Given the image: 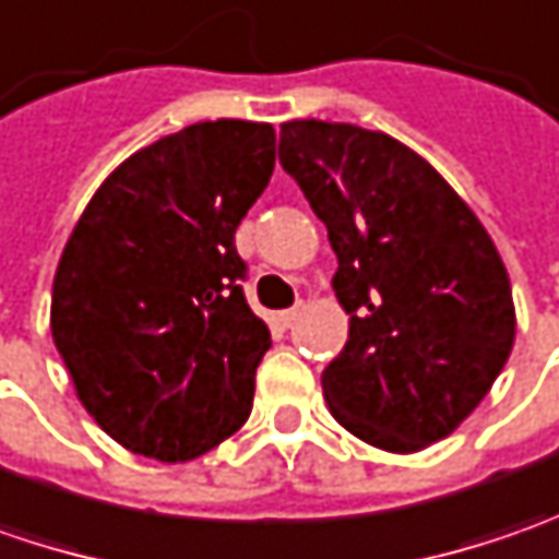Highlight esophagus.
<instances>
[{"instance_id": "1", "label": "esophagus", "mask_w": 559, "mask_h": 559, "mask_svg": "<svg viewBox=\"0 0 559 559\" xmlns=\"http://www.w3.org/2000/svg\"><path fill=\"white\" fill-rule=\"evenodd\" d=\"M297 319H300V306H297V309H281V312H275V316H272V322H275L281 331H287V328L294 325Z\"/></svg>"}]
</instances>
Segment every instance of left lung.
<instances>
[{"mask_svg":"<svg viewBox=\"0 0 559 559\" xmlns=\"http://www.w3.org/2000/svg\"><path fill=\"white\" fill-rule=\"evenodd\" d=\"M278 158L325 222L331 287L350 316L347 344L322 372L331 416L388 453L431 448L485 401L516 341L491 234L384 131L284 121Z\"/></svg>","mask_w":559,"mask_h":559,"instance_id":"1","label":"left lung"}]
</instances>
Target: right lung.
I'll return each mask as SVG.
<instances>
[{"mask_svg":"<svg viewBox=\"0 0 559 559\" xmlns=\"http://www.w3.org/2000/svg\"><path fill=\"white\" fill-rule=\"evenodd\" d=\"M272 171V124L200 121L124 158L68 237L52 341L131 453L187 463L247 423L272 334L243 300L234 231Z\"/></svg>","mask_w":559,"mask_h":559,"instance_id":"1","label":"right lung"}]
</instances>
